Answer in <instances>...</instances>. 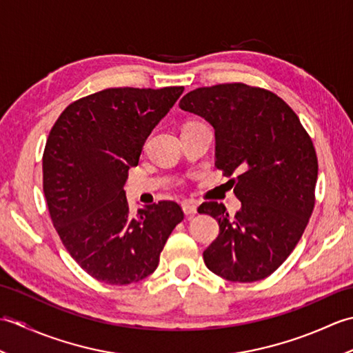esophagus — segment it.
<instances>
[{"instance_id": "obj_1", "label": "esophagus", "mask_w": 353, "mask_h": 353, "mask_svg": "<svg viewBox=\"0 0 353 353\" xmlns=\"http://www.w3.org/2000/svg\"><path fill=\"white\" fill-rule=\"evenodd\" d=\"M182 209L185 215H194L197 214V205L194 203V201H183L182 203Z\"/></svg>"}]
</instances>
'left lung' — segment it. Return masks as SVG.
<instances>
[{"instance_id":"left-lung-1","label":"left lung","mask_w":353,"mask_h":353,"mask_svg":"<svg viewBox=\"0 0 353 353\" xmlns=\"http://www.w3.org/2000/svg\"><path fill=\"white\" fill-rule=\"evenodd\" d=\"M214 127L215 167L230 177L241 209L205 201L200 214L220 224L203 252L223 279L254 282L274 273L294 250L316 203L319 162L301 119L281 97L244 83L199 88L179 103Z\"/></svg>"}]
</instances>
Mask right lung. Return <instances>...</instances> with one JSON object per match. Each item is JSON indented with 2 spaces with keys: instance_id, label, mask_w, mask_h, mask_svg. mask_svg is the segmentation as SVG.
<instances>
[{
  "instance_id": "obj_1",
  "label": "right lung",
  "mask_w": 353,
  "mask_h": 353,
  "mask_svg": "<svg viewBox=\"0 0 353 353\" xmlns=\"http://www.w3.org/2000/svg\"><path fill=\"white\" fill-rule=\"evenodd\" d=\"M183 86L109 88L71 103L42 157L43 194L65 249L94 279L129 285L152 274L183 211L163 200L132 215L124 183L148 134Z\"/></svg>"
}]
</instances>
